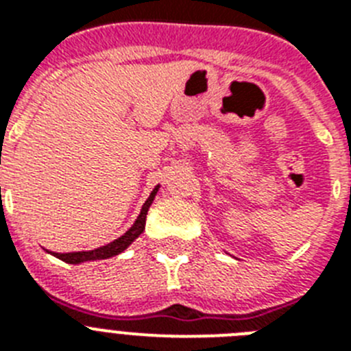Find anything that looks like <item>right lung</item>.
Returning <instances> with one entry per match:
<instances>
[{
	"instance_id": "right-lung-1",
	"label": "right lung",
	"mask_w": 351,
	"mask_h": 351,
	"mask_svg": "<svg viewBox=\"0 0 351 351\" xmlns=\"http://www.w3.org/2000/svg\"><path fill=\"white\" fill-rule=\"evenodd\" d=\"M158 188H160V186H156V188L151 191L149 198L145 200L144 206H142V210H141V214H138L137 221L133 223L132 228H130L125 235H121L119 239H116V241H112V243H108V244H105V246L96 247V250H91V251H73V253H52L51 251V255H54L56 258L63 260V262H66V263H82V262H91V260L110 258V256H116V255H119V253H123V251H125L126 247H128L130 244H132L133 241H135V239H137L142 232H144L145 216H147L149 207H151L154 197H156Z\"/></svg>"
}]
</instances>
